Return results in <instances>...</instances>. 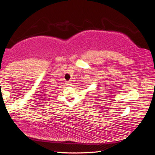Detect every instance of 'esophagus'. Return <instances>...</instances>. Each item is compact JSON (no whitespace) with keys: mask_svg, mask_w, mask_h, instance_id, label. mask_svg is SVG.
Here are the masks:
<instances>
[{"mask_svg":"<svg viewBox=\"0 0 155 155\" xmlns=\"http://www.w3.org/2000/svg\"><path fill=\"white\" fill-rule=\"evenodd\" d=\"M66 84L68 85V86H71L72 84V83H71V81H66Z\"/></svg>","mask_w":155,"mask_h":155,"instance_id":"1","label":"esophagus"}]
</instances>
